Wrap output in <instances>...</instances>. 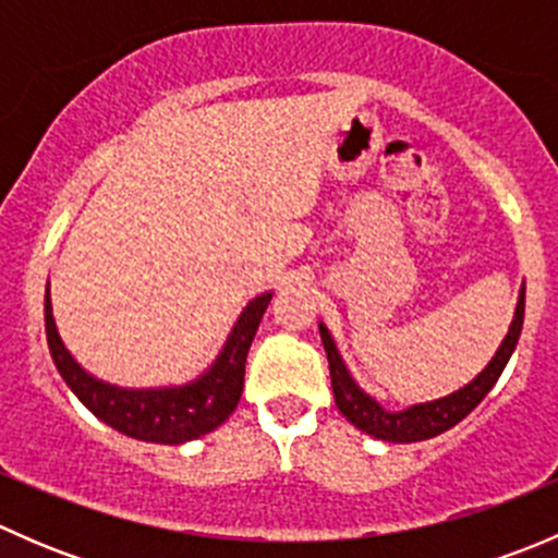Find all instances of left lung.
<instances>
[{"label": "left lung", "mask_w": 558, "mask_h": 558, "mask_svg": "<svg viewBox=\"0 0 558 558\" xmlns=\"http://www.w3.org/2000/svg\"><path fill=\"white\" fill-rule=\"evenodd\" d=\"M523 302H526V286H521L519 291V305H515L508 335H505L502 345L497 348V353H494V359L486 364L483 373H477L470 384L461 386L459 391L448 393V397L410 404V408L404 410H386L378 399L369 397V393L353 380V375L348 373L331 331L326 329V324H318L320 342H324L326 359H329L331 391H335L337 410H340L356 429L367 432V435L386 442H418L442 435V432H448L451 426L459 424L461 418H466L499 380L505 364L510 362L515 345H519L523 326Z\"/></svg>", "instance_id": "8db88e82"}]
</instances>
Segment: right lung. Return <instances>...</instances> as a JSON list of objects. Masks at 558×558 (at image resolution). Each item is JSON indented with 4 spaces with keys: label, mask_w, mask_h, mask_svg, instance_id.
<instances>
[{
    "label": "right lung",
    "mask_w": 558,
    "mask_h": 558,
    "mask_svg": "<svg viewBox=\"0 0 558 558\" xmlns=\"http://www.w3.org/2000/svg\"><path fill=\"white\" fill-rule=\"evenodd\" d=\"M269 300H272V291L253 296L240 318L234 320L216 362L199 378L183 386L123 388L86 373L66 351L64 340L56 329L50 283L45 286V337H48L50 356H53L64 384L99 421L134 440L180 446V442L196 440V437L218 429L234 413L240 397H243L247 348L256 337Z\"/></svg>",
    "instance_id": "obj_1"
}]
</instances>
